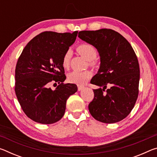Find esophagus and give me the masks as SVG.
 Instances as JSON below:
<instances>
[{
	"label": "esophagus",
	"instance_id": "34e87169",
	"mask_svg": "<svg viewBox=\"0 0 157 157\" xmlns=\"http://www.w3.org/2000/svg\"><path fill=\"white\" fill-rule=\"evenodd\" d=\"M84 88V86H80V85H78V89L79 91H82V90Z\"/></svg>",
	"mask_w": 157,
	"mask_h": 157
}]
</instances>
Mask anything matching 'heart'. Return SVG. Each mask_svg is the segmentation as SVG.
<instances>
[{
  "instance_id": "heart-1",
  "label": "heart",
  "mask_w": 157,
  "mask_h": 157,
  "mask_svg": "<svg viewBox=\"0 0 157 157\" xmlns=\"http://www.w3.org/2000/svg\"><path fill=\"white\" fill-rule=\"evenodd\" d=\"M77 50L79 54L82 55L87 61H89L90 64H95V61L94 59L97 57V50L94 46L88 44H83L79 45L77 48ZM71 55H72V52L71 50H68L63 55L62 58V66L64 68H68L70 66ZM91 75L92 74L89 71H74L68 74L67 79L71 83L81 85L88 81L91 78Z\"/></svg>"
}]
</instances>
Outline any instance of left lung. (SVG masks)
<instances>
[{"mask_svg":"<svg viewBox=\"0 0 157 157\" xmlns=\"http://www.w3.org/2000/svg\"><path fill=\"white\" fill-rule=\"evenodd\" d=\"M78 37L94 46L100 55L99 70L91 80L100 88L94 90L90 113L105 123L123 120L134 108L139 94L140 68L132 46L111 29L80 31ZM107 85L111 87L104 92Z\"/></svg>","mask_w":157,"mask_h":157,"instance_id":"left-lung-1","label":"left lung"}]
</instances>
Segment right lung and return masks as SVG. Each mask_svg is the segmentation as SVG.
<instances>
[{
  "instance_id": "1",
  "label": "right lung",
  "mask_w": 157,
  "mask_h": 157,
  "mask_svg": "<svg viewBox=\"0 0 157 157\" xmlns=\"http://www.w3.org/2000/svg\"><path fill=\"white\" fill-rule=\"evenodd\" d=\"M78 32H44L32 39L23 50L15 70V92L28 118L36 123L52 124L64 115L69 96L77 85L63 84L66 79L62 58L75 42ZM50 82H58L55 90ZM56 84V83H55Z\"/></svg>"
}]
</instances>
